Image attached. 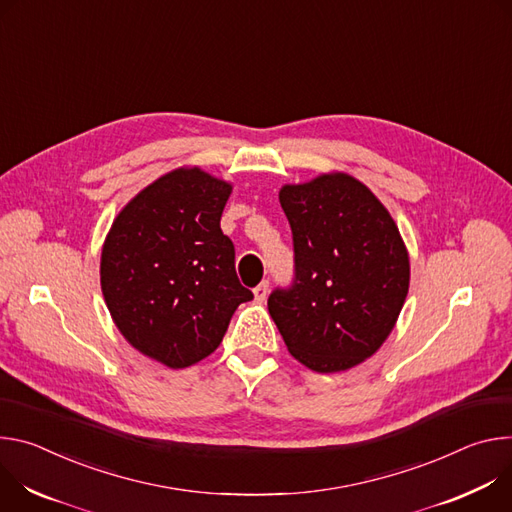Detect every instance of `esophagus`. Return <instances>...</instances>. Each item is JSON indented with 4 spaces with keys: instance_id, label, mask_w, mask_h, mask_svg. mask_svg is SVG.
I'll use <instances>...</instances> for the list:
<instances>
[{
    "instance_id": "1",
    "label": "esophagus",
    "mask_w": 512,
    "mask_h": 512,
    "mask_svg": "<svg viewBox=\"0 0 512 512\" xmlns=\"http://www.w3.org/2000/svg\"><path fill=\"white\" fill-rule=\"evenodd\" d=\"M268 280H262L260 285L254 289V299L258 301V303H262V301H266V297H268Z\"/></svg>"
}]
</instances>
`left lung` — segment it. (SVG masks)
I'll return each mask as SVG.
<instances>
[{"mask_svg": "<svg viewBox=\"0 0 512 512\" xmlns=\"http://www.w3.org/2000/svg\"><path fill=\"white\" fill-rule=\"evenodd\" d=\"M295 250L289 287L268 297L289 352L315 372L370 358L409 293V254L374 193L344 173L280 189Z\"/></svg>", "mask_w": 512, "mask_h": 512, "instance_id": "8db88e82", "label": "left lung"}]
</instances>
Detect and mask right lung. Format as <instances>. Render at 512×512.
I'll list each match as a JSON object with an SVG mask.
<instances>
[{
	"instance_id": "right-lung-1",
	"label": "right lung",
	"mask_w": 512,
	"mask_h": 512,
	"mask_svg": "<svg viewBox=\"0 0 512 512\" xmlns=\"http://www.w3.org/2000/svg\"><path fill=\"white\" fill-rule=\"evenodd\" d=\"M230 193L201 168H177L122 209L103 244L101 291L113 321L168 368L215 352L238 305L254 299L219 227Z\"/></svg>"
}]
</instances>
